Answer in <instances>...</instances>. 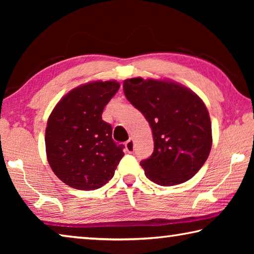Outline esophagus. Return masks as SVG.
Returning a JSON list of instances; mask_svg holds the SVG:
<instances>
[{
    "mask_svg": "<svg viewBox=\"0 0 254 254\" xmlns=\"http://www.w3.org/2000/svg\"><path fill=\"white\" fill-rule=\"evenodd\" d=\"M126 150L128 153H132L134 151V141L133 139H128L126 142Z\"/></svg>",
    "mask_w": 254,
    "mask_h": 254,
    "instance_id": "34e87169",
    "label": "esophagus"
}]
</instances>
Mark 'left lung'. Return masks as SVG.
Instances as JSON below:
<instances>
[{
  "label": "left lung",
  "mask_w": 254,
  "mask_h": 254,
  "mask_svg": "<svg viewBox=\"0 0 254 254\" xmlns=\"http://www.w3.org/2000/svg\"><path fill=\"white\" fill-rule=\"evenodd\" d=\"M123 91L152 130L153 152L140 162L147 178L174 186L194 177L212 149V124L204 102L168 79H126Z\"/></svg>",
  "instance_id": "left-lung-1"
}]
</instances>
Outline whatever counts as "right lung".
Returning <instances> with one entry per match:
<instances>
[{"label":"right lung","instance_id":"1","mask_svg":"<svg viewBox=\"0 0 254 254\" xmlns=\"http://www.w3.org/2000/svg\"><path fill=\"white\" fill-rule=\"evenodd\" d=\"M120 88L115 80L91 81L66 94L46 127L47 159L55 175L79 190L101 188L113 178L124 156L102 113Z\"/></svg>","mask_w":254,"mask_h":254}]
</instances>
